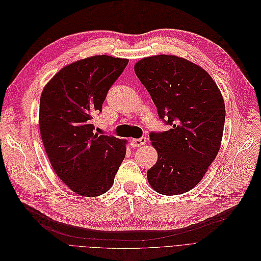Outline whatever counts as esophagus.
<instances>
[{"label": "esophagus", "mask_w": 261, "mask_h": 261, "mask_svg": "<svg viewBox=\"0 0 261 261\" xmlns=\"http://www.w3.org/2000/svg\"><path fill=\"white\" fill-rule=\"evenodd\" d=\"M146 142V138L145 137H141L139 139H132L130 140V145L134 147V148H137L143 144H145Z\"/></svg>", "instance_id": "esophagus-1"}]
</instances>
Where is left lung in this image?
<instances>
[{
    "mask_svg": "<svg viewBox=\"0 0 261 261\" xmlns=\"http://www.w3.org/2000/svg\"><path fill=\"white\" fill-rule=\"evenodd\" d=\"M136 75L150 93L159 119L170 129L152 132L157 163L147 170L151 187L165 195L191 190L215 160L225 122V105L212 76L174 55L139 60Z\"/></svg>",
    "mask_w": 261,
    "mask_h": 261,
    "instance_id": "8db88e82",
    "label": "left lung"
}]
</instances>
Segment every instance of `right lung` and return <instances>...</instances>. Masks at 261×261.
Wrapping results in <instances>:
<instances>
[{"label": "right lung", "instance_id": "obj_1", "mask_svg": "<svg viewBox=\"0 0 261 261\" xmlns=\"http://www.w3.org/2000/svg\"><path fill=\"white\" fill-rule=\"evenodd\" d=\"M127 59L97 55L61 69L40 97L39 127L57 176L84 196L107 192L125 157V141L94 132L110 87Z\"/></svg>", "mask_w": 261, "mask_h": 261}]
</instances>
